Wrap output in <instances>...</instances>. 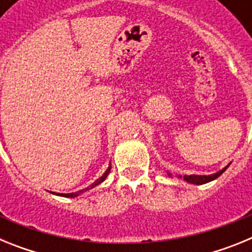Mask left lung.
Listing matches in <instances>:
<instances>
[{
	"mask_svg": "<svg viewBox=\"0 0 252 252\" xmlns=\"http://www.w3.org/2000/svg\"><path fill=\"white\" fill-rule=\"evenodd\" d=\"M231 164V162H230ZM230 164L228 165H226L224 168H222L221 170H218L217 173H213V174H209V175H197V174H190V175H184V177H182V175H178V178H183L186 182H188V183L190 184H197V186H201V184H206V183H209V182H212V180L217 179L220 175L223 173L224 170H226L228 166H230ZM168 175L169 177H171V174L168 171Z\"/></svg>",
	"mask_w": 252,
	"mask_h": 252,
	"instance_id": "8db88e82",
	"label": "left lung"
}]
</instances>
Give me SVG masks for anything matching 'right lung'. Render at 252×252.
I'll use <instances>...</instances> for the list:
<instances>
[{
  "mask_svg": "<svg viewBox=\"0 0 252 252\" xmlns=\"http://www.w3.org/2000/svg\"><path fill=\"white\" fill-rule=\"evenodd\" d=\"M110 171H111V162H110V165H108V168H107V170L103 173V175H102L101 178H98V179L95 180L94 183L91 184L90 187H87V188L82 189V190H78V192H74V193H53V194H57V195H60V197H66V198H75V197H78V195L83 194L84 192H87V190H90V189L94 188L95 186H98V184H101L102 182H104V180H106V178H107V175L110 174Z\"/></svg>",
  "mask_w": 252,
  "mask_h": 252,
  "instance_id": "1",
  "label": "right lung"
}]
</instances>
